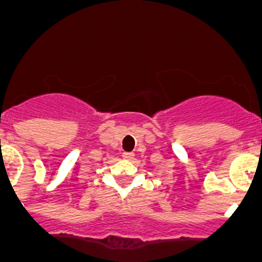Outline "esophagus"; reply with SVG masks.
Listing matches in <instances>:
<instances>
[{"label": "esophagus", "instance_id": "esophagus-1", "mask_svg": "<svg viewBox=\"0 0 262 262\" xmlns=\"http://www.w3.org/2000/svg\"><path fill=\"white\" fill-rule=\"evenodd\" d=\"M122 158H124V159H128V160H132L134 158V154L133 152H122Z\"/></svg>", "mask_w": 262, "mask_h": 262}]
</instances>
